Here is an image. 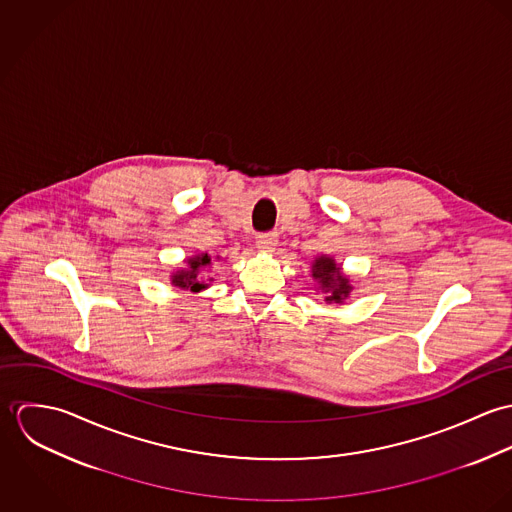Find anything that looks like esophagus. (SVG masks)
I'll return each mask as SVG.
<instances>
[{
	"label": "esophagus",
	"instance_id": "1",
	"mask_svg": "<svg viewBox=\"0 0 512 512\" xmlns=\"http://www.w3.org/2000/svg\"><path fill=\"white\" fill-rule=\"evenodd\" d=\"M278 244V234L276 232H262V234H258V238H256V246L260 248V250H264V252H270V250H274V246Z\"/></svg>",
	"mask_w": 512,
	"mask_h": 512
}]
</instances>
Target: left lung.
Segmentation results:
<instances>
[{
  "label": "left lung",
  "mask_w": 512,
  "mask_h": 512,
  "mask_svg": "<svg viewBox=\"0 0 512 512\" xmlns=\"http://www.w3.org/2000/svg\"><path fill=\"white\" fill-rule=\"evenodd\" d=\"M313 278L321 282V288L331 293L329 297H325L327 301H335V303H341L349 292H351V286H349V280L341 276L337 264L331 260V258H317L315 264H313Z\"/></svg>",
  "instance_id": "left-lung-1"
}]
</instances>
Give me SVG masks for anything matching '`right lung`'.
<instances>
[{"label":"right lung","mask_w":512,"mask_h":512,"mask_svg":"<svg viewBox=\"0 0 512 512\" xmlns=\"http://www.w3.org/2000/svg\"><path fill=\"white\" fill-rule=\"evenodd\" d=\"M211 264V256L209 254H201V256H195L189 260V270H181L173 276V284L177 288H183V290H191V292H201L205 290V282L199 280V270H203L205 266Z\"/></svg>","instance_id":"right-lung-1"}]
</instances>
